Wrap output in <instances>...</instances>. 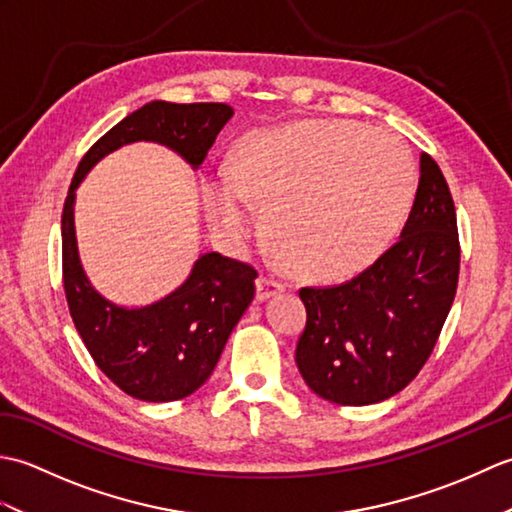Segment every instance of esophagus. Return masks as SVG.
<instances>
[{"instance_id":"34e87169","label":"esophagus","mask_w":512,"mask_h":512,"mask_svg":"<svg viewBox=\"0 0 512 512\" xmlns=\"http://www.w3.org/2000/svg\"><path fill=\"white\" fill-rule=\"evenodd\" d=\"M255 288H257V301H266L270 297H275L277 292H284V284H279V281H275L273 277H257L255 281Z\"/></svg>"}]
</instances>
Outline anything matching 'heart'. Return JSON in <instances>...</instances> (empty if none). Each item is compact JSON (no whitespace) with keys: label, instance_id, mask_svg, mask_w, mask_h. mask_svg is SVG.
Returning <instances> with one entry per match:
<instances>
[{"label":"heart","instance_id":"obj_1","mask_svg":"<svg viewBox=\"0 0 512 512\" xmlns=\"http://www.w3.org/2000/svg\"><path fill=\"white\" fill-rule=\"evenodd\" d=\"M416 187V162L396 136L354 121H301L248 134L231 167L204 171L202 200L228 244L253 228V202L290 270L341 279L383 253Z\"/></svg>","mask_w":512,"mask_h":512}]
</instances>
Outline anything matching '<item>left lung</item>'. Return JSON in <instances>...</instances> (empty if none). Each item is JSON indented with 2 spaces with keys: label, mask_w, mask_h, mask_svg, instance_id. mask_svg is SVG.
<instances>
[{
  "label": "left lung",
  "mask_w": 512,
  "mask_h": 512,
  "mask_svg": "<svg viewBox=\"0 0 512 512\" xmlns=\"http://www.w3.org/2000/svg\"><path fill=\"white\" fill-rule=\"evenodd\" d=\"M460 239L440 167L420 156V182L400 239L339 286L301 288L308 321L295 361L314 394L372 405L405 389L427 363L458 290Z\"/></svg>",
  "instance_id": "left-lung-1"
}]
</instances>
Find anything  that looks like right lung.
<instances>
[{
    "label": "right lung",
    "mask_w": 512,
    "mask_h": 512,
    "mask_svg": "<svg viewBox=\"0 0 512 512\" xmlns=\"http://www.w3.org/2000/svg\"><path fill=\"white\" fill-rule=\"evenodd\" d=\"M231 116L233 107L226 103L151 101L96 140L65 198L63 288L72 321L101 372L132 398L171 402L206 383L255 297L257 270L220 253H204L187 281L165 299L143 308L116 306L90 284L81 266L74 231L76 189L96 162L138 140L165 145L198 169Z\"/></svg>",
    "instance_id": "1"
}]
</instances>
